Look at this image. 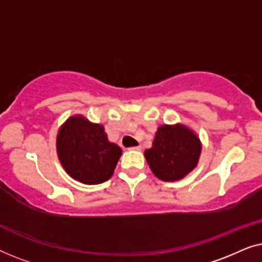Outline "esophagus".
<instances>
[{
    "label": "esophagus",
    "mask_w": 262,
    "mask_h": 262,
    "mask_svg": "<svg viewBox=\"0 0 262 262\" xmlns=\"http://www.w3.org/2000/svg\"><path fill=\"white\" fill-rule=\"evenodd\" d=\"M130 150H135V151H141V150H142V146H141V145L132 146V148H130Z\"/></svg>",
    "instance_id": "esophagus-1"
}]
</instances>
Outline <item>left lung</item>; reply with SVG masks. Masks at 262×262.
<instances>
[{"label":"left lung","instance_id":"8db88e82","mask_svg":"<svg viewBox=\"0 0 262 262\" xmlns=\"http://www.w3.org/2000/svg\"><path fill=\"white\" fill-rule=\"evenodd\" d=\"M202 154V142L196 134L184 124L161 125L152 146L144 156L150 169L162 181H178L196 167Z\"/></svg>","mask_w":262,"mask_h":262}]
</instances>
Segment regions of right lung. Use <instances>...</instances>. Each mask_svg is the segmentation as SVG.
I'll list each match as a JSON object with an SVG mask.
<instances>
[{"label":"right lung","instance_id":"1","mask_svg":"<svg viewBox=\"0 0 262 262\" xmlns=\"http://www.w3.org/2000/svg\"><path fill=\"white\" fill-rule=\"evenodd\" d=\"M57 155L74 180L98 185L108 180L121 156V149L108 141L105 127L82 114L68 118L56 138Z\"/></svg>","mask_w":262,"mask_h":262}]
</instances>
